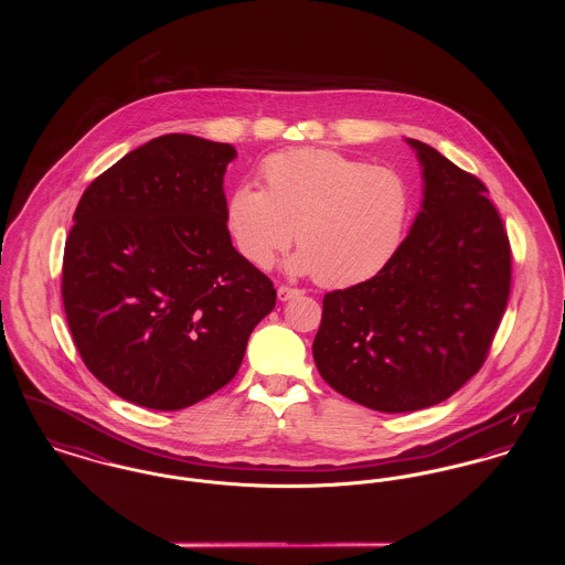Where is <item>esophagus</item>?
Listing matches in <instances>:
<instances>
[{
  "mask_svg": "<svg viewBox=\"0 0 565 565\" xmlns=\"http://www.w3.org/2000/svg\"><path fill=\"white\" fill-rule=\"evenodd\" d=\"M300 295H302V290H298V288H290V286H279L277 288V298L279 300H290V298Z\"/></svg>",
  "mask_w": 565,
  "mask_h": 565,
  "instance_id": "esophagus-1",
  "label": "esophagus"
}]
</instances>
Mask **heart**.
Instances as JSON below:
<instances>
[{
    "label": "heart",
    "mask_w": 565,
    "mask_h": 565,
    "mask_svg": "<svg viewBox=\"0 0 565 565\" xmlns=\"http://www.w3.org/2000/svg\"><path fill=\"white\" fill-rule=\"evenodd\" d=\"M260 175L265 190L242 184L226 203L233 239L260 269L296 235L302 252L292 269L316 273L328 288H350L375 277L403 242L411 192L394 169L298 148L267 157Z\"/></svg>",
    "instance_id": "heart-1"
}]
</instances>
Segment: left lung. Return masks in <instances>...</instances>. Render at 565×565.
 <instances>
[{
	"instance_id": "8db88e82",
	"label": "left lung",
	"mask_w": 565,
	"mask_h": 565,
	"mask_svg": "<svg viewBox=\"0 0 565 565\" xmlns=\"http://www.w3.org/2000/svg\"><path fill=\"white\" fill-rule=\"evenodd\" d=\"M424 203L375 277L323 296L313 360L323 381L381 413L447 401L479 373L511 296V243L483 182L428 143Z\"/></svg>"
}]
</instances>
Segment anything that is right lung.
<instances>
[{"label": "right lung", "instance_id": "right-lung-1", "mask_svg": "<svg viewBox=\"0 0 565 565\" xmlns=\"http://www.w3.org/2000/svg\"><path fill=\"white\" fill-rule=\"evenodd\" d=\"M231 143L169 134L90 182L63 254L61 296L86 369L116 396L180 411L224 387L267 318L273 281L233 247Z\"/></svg>", "mask_w": 565, "mask_h": 565}]
</instances>
